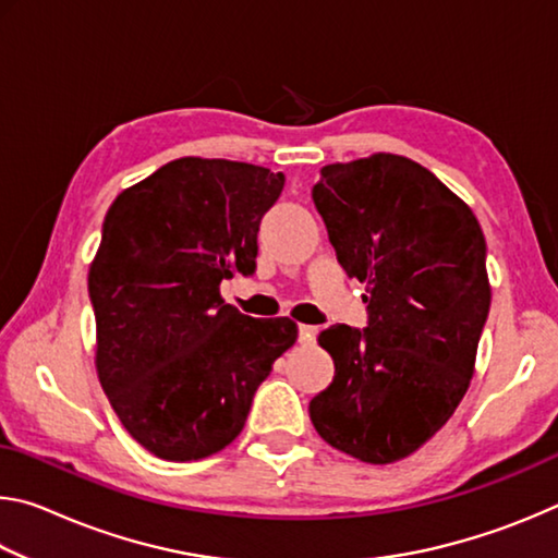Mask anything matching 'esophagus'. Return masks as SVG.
<instances>
[{
    "instance_id": "esophagus-1",
    "label": "esophagus",
    "mask_w": 558,
    "mask_h": 558,
    "mask_svg": "<svg viewBox=\"0 0 558 558\" xmlns=\"http://www.w3.org/2000/svg\"><path fill=\"white\" fill-rule=\"evenodd\" d=\"M317 335H319V327H313V325H300L298 329V339L302 344H315Z\"/></svg>"
}]
</instances>
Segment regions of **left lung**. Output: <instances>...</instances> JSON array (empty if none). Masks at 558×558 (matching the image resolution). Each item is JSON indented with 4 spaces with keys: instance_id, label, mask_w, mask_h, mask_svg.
Listing matches in <instances>:
<instances>
[{
    "instance_id": "8db88e82",
    "label": "left lung",
    "mask_w": 558,
    "mask_h": 558,
    "mask_svg": "<svg viewBox=\"0 0 558 558\" xmlns=\"http://www.w3.org/2000/svg\"><path fill=\"white\" fill-rule=\"evenodd\" d=\"M313 202L366 327L319 335L335 381L310 401L329 446L372 465L436 436L465 396L489 315L487 243L465 204L426 167L374 155L319 169Z\"/></svg>"
}]
</instances>
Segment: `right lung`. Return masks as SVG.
I'll return each instance as SVG.
<instances>
[{"label":"right lung","mask_w":558,"mask_h":558,"mask_svg":"<svg viewBox=\"0 0 558 558\" xmlns=\"http://www.w3.org/2000/svg\"><path fill=\"white\" fill-rule=\"evenodd\" d=\"M282 184L266 167L182 157L108 209L88 272L98 376L122 426L157 458L229 446L295 344L288 317H248L219 292L233 272H256L258 226Z\"/></svg>","instance_id":"add662e5"}]
</instances>
